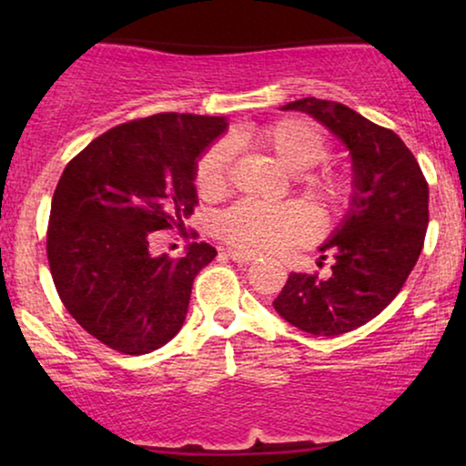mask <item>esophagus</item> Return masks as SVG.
Here are the masks:
<instances>
[{
	"label": "esophagus",
	"instance_id": "obj_1",
	"mask_svg": "<svg viewBox=\"0 0 466 466\" xmlns=\"http://www.w3.org/2000/svg\"><path fill=\"white\" fill-rule=\"evenodd\" d=\"M227 257L233 260V263H239V265H248L254 260V254H248V252H241V250H227Z\"/></svg>",
	"mask_w": 466,
	"mask_h": 466
}]
</instances>
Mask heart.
I'll list each match as a JSON object with an SVG mask.
<instances>
[{"label": "heart", "instance_id": "obj_1", "mask_svg": "<svg viewBox=\"0 0 466 466\" xmlns=\"http://www.w3.org/2000/svg\"><path fill=\"white\" fill-rule=\"evenodd\" d=\"M254 148L267 152L289 171H308L324 161L329 142L316 125L303 118H282L246 136ZM228 148L216 142L195 165V187L203 199H218L228 187ZM299 188L318 214L330 216L348 201V177L337 169L308 171L299 177ZM216 233L227 244L254 254L278 252L286 246L308 239L314 233V218L303 206H263L241 201L216 218Z\"/></svg>", "mask_w": 466, "mask_h": 466}]
</instances>
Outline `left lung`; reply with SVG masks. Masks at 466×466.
I'll use <instances>...</instances> for the list:
<instances>
[{
    "label": "left lung",
    "mask_w": 466,
    "mask_h": 466,
    "mask_svg": "<svg viewBox=\"0 0 466 466\" xmlns=\"http://www.w3.org/2000/svg\"><path fill=\"white\" fill-rule=\"evenodd\" d=\"M282 110L311 114L348 146L354 197L320 248L335 258L329 276L290 273L273 308L305 333H350L384 311L416 267L429 227V182L397 133L352 107L303 97Z\"/></svg>",
    "instance_id": "8db88e82"
}]
</instances>
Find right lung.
Returning <instances> with one entry per match:
<instances>
[{
  "mask_svg": "<svg viewBox=\"0 0 466 466\" xmlns=\"http://www.w3.org/2000/svg\"><path fill=\"white\" fill-rule=\"evenodd\" d=\"M225 116L161 112L112 127L56 184L46 231L53 282L76 322L104 346L139 356L176 337L193 279L216 257L206 241L152 257L155 231H184L195 212L197 157Z\"/></svg>",
  "mask_w": 466,
  "mask_h": 466,
  "instance_id": "1",
  "label": "right lung"
}]
</instances>
